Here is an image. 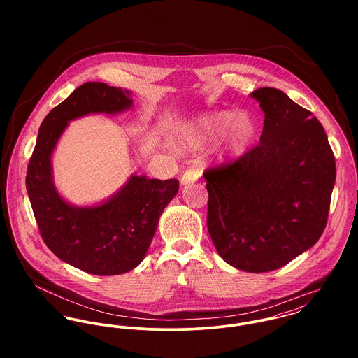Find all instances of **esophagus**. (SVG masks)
Wrapping results in <instances>:
<instances>
[{"instance_id":"esophagus-1","label":"esophagus","mask_w":358,"mask_h":358,"mask_svg":"<svg viewBox=\"0 0 358 358\" xmlns=\"http://www.w3.org/2000/svg\"><path fill=\"white\" fill-rule=\"evenodd\" d=\"M199 179V172L196 169H187L182 178H180V183L185 186V185H190V183H194L196 180Z\"/></svg>"}]
</instances>
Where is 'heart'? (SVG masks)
<instances>
[{"mask_svg":"<svg viewBox=\"0 0 358 358\" xmlns=\"http://www.w3.org/2000/svg\"><path fill=\"white\" fill-rule=\"evenodd\" d=\"M178 141L183 148L200 149L224 135L223 155L240 158L254 145L259 125L248 113L234 110H213L199 114L178 128Z\"/></svg>","mask_w":358,"mask_h":358,"instance_id":"b5f03b06","label":"heart"}]
</instances>
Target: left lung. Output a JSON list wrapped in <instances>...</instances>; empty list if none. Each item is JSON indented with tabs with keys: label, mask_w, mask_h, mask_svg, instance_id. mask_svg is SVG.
I'll use <instances>...</instances> for the list:
<instances>
[{
	"label": "left lung",
	"mask_w": 358,
	"mask_h": 358,
	"mask_svg": "<svg viewBox=\"0 0 358 358\" xmlns=\"http://www.w3.org/2000/svg\"><path fill=\"white\" fill-rule=\"evenodd\" d=\"M264 113L259 145L204 173L208 231L219 256L248 271L277 270L310 250L328 219L336 178L327 134L275 88L251 94Z\"/></svg>",
	"instance_id": "obj_1"
}]
</instances>
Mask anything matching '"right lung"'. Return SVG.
Instances as JSON below:
<instances>
[{"label":"right lung","instance_id":"1","mask_svg":"<svg viewBox=\"0 0 358 358\" xmlns=\"http://www.w3.org/2000/svg\"><path fill=\"white\" fill-rule=\"evenodd\" d=\"M132 106L129 90L104 83L80 85L44 118L27 168L26 189L44 243L60 260L95 275L124 274L141 264L179 182L134 173L102 203L78 206L55 187L52 154L70 121L88 114L114 115Z\"/></svg>","mask_w":358,"mask_h":358}]
</instances>
